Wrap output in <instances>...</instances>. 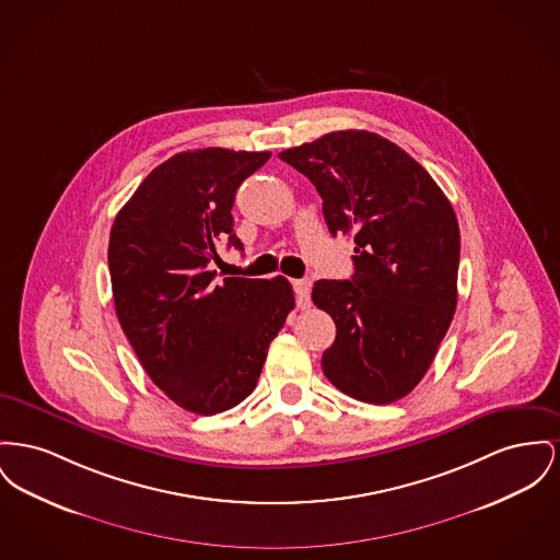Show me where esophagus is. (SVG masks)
<instances>
[{
    "label": "esophagus",
    "instance_id": "34e87169",
    "mask_svg": "<svg viewBox=\"0 0 560 560\" xmlns=\"http://www.w3.org/2000/svg\"><path fill=\"white\" fill-rule=\"evenodd\" d=\"M294 292H296L298 306L306 308L311 304V281L308 279H296L292 281Z\"/></svg>",
    "mask_w": 560,
    "mask_h": 560
}]
</instances>
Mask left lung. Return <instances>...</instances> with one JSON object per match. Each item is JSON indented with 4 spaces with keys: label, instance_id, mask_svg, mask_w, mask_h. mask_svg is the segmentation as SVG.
Here are the masks:
<instances>
[{
    "label": "left lung",
    "instance_id": "1",
    "mask_svg": "<svg viewBox=\"0 0 560 560\" xmlns=\"http://www.w3.org/2000/svg\"><path fill=\"white\" fill-rule=\"evenodd\" d=\"M279 159L324 198L329 232L355 241V272L322 279L313 302L336 324L322 358L342 394L392 404L425 376L457 308V215L428 171L394 141L334 131Z\"/></svg>",
    "mask_w": 560,
    "mask_h": 560
}]
</instances>
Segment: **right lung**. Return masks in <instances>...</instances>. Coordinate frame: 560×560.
<instances>
[{
    "label": "right lung",
    "instance_id": "1",
    "mask_svg": "<svg viewBox=\"0 0 560 560\" xmlns=\"http://www.w3.org/2000/svg\"><path fill=\"white\" fill-rule=\"evenodd\" d=\"M270 152L188 150L156 166L118 211L107 264L135 355L184 410L224 412L256 389L272 338L294 308L285 277L215 279V243L243 249L232 205Z\"/></svg>",
    "mask_w": 560,
    "mask_h": 560
}]
</instances>
